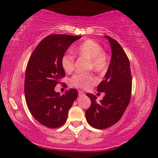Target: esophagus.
<instances>
[{
  "instance_id": "1",
  "label": "esophagus",
  "mask_w": 158,
  "mask_h": 158,
  "mask_svg": "<svg viewBox=\"0 0 158 158\" xmlns=\"http://www.w3.org/2000/svg\"><path fill=\"white\" fill-rule=\"evenodd\" d=\"M78 96H85V93H84L83 91H82V90H78Z\"/></svg>"
}]
</instances>
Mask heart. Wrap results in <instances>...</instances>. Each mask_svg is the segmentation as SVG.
<instances>
[{"label":"heart","instance_id":"heart-1","mask_svg":"<svg viewBox=\"0 0 158 158\" xmlns=\"http://www.w3.org/2000/svg\"><path fill=\"white\" fill-rule=\"evenodd\" d=\"M75 53L89 60V68L96 73H102L106 70L108 57L103 52V47L96 41L86 40L73 49ZM61 66L66 73L72 72L74 69V57L65 52L61 58ZM97 79L91 74L75 75L71 79V83L75 87L88 89L96 83Z\"/></svg>","mask_w":158,"mask_h":158}]
</instances>
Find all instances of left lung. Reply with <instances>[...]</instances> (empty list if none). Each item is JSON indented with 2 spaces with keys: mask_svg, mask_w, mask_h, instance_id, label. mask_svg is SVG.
I'll return each mask as SVG.
<instances>
[{
  "mask_svg": "<svg viewBox=\"0 0 158 158\" xmlns=\"http://www.w3.org/2000/svg\"><path fill=\"white\" fill-rule=\"evenodd\" d=\"M111 58L103 81L97 88V91L105 96L100 102L97 97L87 94L91 105L85 111L86 120L96 129H106L118 122L124 113L131 98V75L128 57L118 43L109 36Z\"/></svg>",
  "mask_w": 158,
  "mask_h": 158,
  "instance_id": "left-lung-1",
  "label": "left lung"
}]
</instances>
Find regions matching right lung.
Listing matches in <instances>:
<instances>
[{"mask_svg": "<svg viewBox=\"0 0 158 158\" xmlns=\"http://www.w3.org/2000/svg\"><path fill=\"white\" fill-rule=\"evenodd\" d=\"M81 38L67 34L47 36L32 52L26 69L24 93L27 104L34 118L49 128L65 123L68 111L77 98L74 88L60 96L55 87L65 75L61 58L71 44Z\"/></svg>", "mask_w": 158, "mask_h": 158, "instance_id": "1", "label": "right lung"}]
</instances>
